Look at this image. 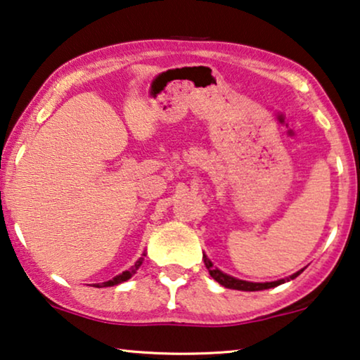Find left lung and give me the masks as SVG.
<instances>
[{"label": "left lung", "mask_w": 360, "mask_h": 360, "mask_svg": "<svg viewBox=\"0 0 360 360\" xmlns=\"http://www.w3.org/2000/svg\"><path fill=\"white\" fill-rule=\"evenodd\" d=\"M204 262H205V267L209 269L210 276L214 277V279L220 283V285H224L226 288H233V290H245V292H256V290H266V288H272V287H277L281 285V283H285L288 281L295 279L297 276L302 274V271L295 272V274H292L290 277H285V279H281V281H276V282H248V281H240V279H235V277H231L229 274H225V272H221L220 269H217L212 264V261L209 259L204 255Z\"/></svg>", "instance_id": "8db88e82"}]
</instances>
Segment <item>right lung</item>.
Wrapping results in <instances>:
<instances>
[{
    "label": "right lung",
    "mask_w": 360,
    "mask_h": 360,
    "mask_svg": "<svg viewBox=\"0 0 360 360\" xmlns=\"http://www.w3.org/2000/svg\"><path fill=\"white\" fill-rule=\"evenodd\" d=\"M143 256H146V255H145V252H143V255H141V257H140V259H139V261H136V262H135V264L130 267V269H129V271H124V272H122V274L115 276L112 281H108V282H103V283H96V285H94V287H112V285H117V283H122V282H125V281H129V279H130V277H131V276H134L136 271H139V267L141 266V262H143Z\"/></svg>",
    "instance_id": "right-lung-1"
}]
</instances>
